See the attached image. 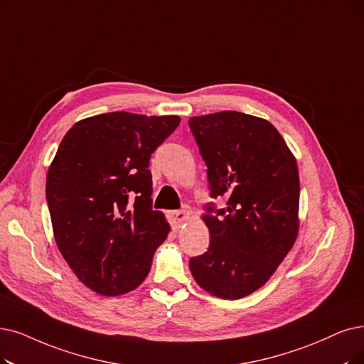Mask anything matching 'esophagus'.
Returning a JSON list of instances; mask_svg holds the SVG:
<instances>
[{"label": "esophagus", "instance_id": "1", "mask_svg": "<svg viewBox=\"0 0 364 364\" xmlns=\"http://www.w3.org/2000/svg\"><path fill=\"white\" fill-rule=\"evenodd\" d=\"M188 216H190L188 208H183L181 210H171L168 212V221L174 230H178L188 220Z\"/></svg>", "mask_w": 364, "mask_h": 364}]
</instances>
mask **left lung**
I'll return each instance as SVG.
<instances>
[{
	"mask_svg": "<svg viewBox=\"0 0 364 364\" xmlns=\"http://www.w3.org/2000/svg\"><path fill=\"white\" fill-rule=\"evenodd\" d=\"M190 129L208 166L210 197L203 216L210 245L190 259L197 284L236 300L264 285L299 231L297 163L270 122L228 110L194 116Z\"/></svg>",
	"mask_w": 364,
	"mask_h": 364,
	"instance_id": "obj_1",
	"label": "left lung"
}]
</instances>
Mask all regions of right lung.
I'll use <instances>...</instances> for the list:
<instances>
[{
    "label": "right lung",
    "mask_w": 364,
    "mask_h": 364,
    "mask_svg": "<svg viewBox=\"0 0 364 364\" xmlns=\"http://www.w3.org/2000/svg\"><path fill=\"white\" fill-rule=\"evenodd\" d=\"M179 116L112 112L73 125L46 179L53 235L77 278L119 296L146 278L170 230L152 209L149 159Z\"/></svg>",
    "instance_id": "add662e5"
}]
</instances>
